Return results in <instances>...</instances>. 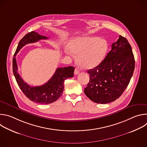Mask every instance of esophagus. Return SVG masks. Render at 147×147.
<instances>
[{
  "label": "esophagus",
  "instance_id": "obj_1",
  "mask_svg": "<svg viewBox=\"0 0 147 147\" xmlns=\"http://www.w3.org/2000/svg\"><path fill=\"white\" fill-rule=\"evenodd\" d=\"M79 70H78V69L77 68H76L75 69V70H74V74L75 75H77V74H78V73H79Z\"/></svg>",
  "mask_w": 147,
  "mask_h": 147
}]
</instances>
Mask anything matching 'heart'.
<instances>
[{
	"mask_svg": "<svg viewBox=\"0 0 147 147\" xmlns=\"http://www.w3.org/2000/svg\"><path fill=\"white\" fill-rule=\"evenodd\" d=\"M109 44L104 39L96 36H79L71 39L65 52L77 56L78 64L84 69H94L105 58Z\"/></svg>",
	"mask_w": 147,
	"mask_h": 147,
	"instance_id": "b5f03b06",
	"label": "heart"
}]
</instances>
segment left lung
<instances>
[{"mask_svg": "<svg viewBox=\"0 0 147 147\" xmlns=\"http://www.w3.org/2000/svg\"><path fill=\"white\" fill-rule=\"evenodd\" d=\"M134 67L131 47L128 40L120 35L101 63L87 71L90 82L84 88V93L97 103L115 100L128 86Z\"/></svg>", "mask_w": 147, "mask_h": 147, "instance_id": "1", "label": "left lung"}]
</instances>
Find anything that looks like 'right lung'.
<instances>
[{"instance_id": "right-lung-1", "label": "right lung", "mask_w": 147, "mask_h": 147, "mask_svg": "<svg viewBox=\"0 0 147 147\" xmlns=\"http://www.w3.org/2000/svg\"><path fill=\"white\" fill-rule=\"evenodd\" d=\"M47 39L48 38L34 31L28 32L20 40L13 59V74L20 88L30 100L40 104H49L56 101L62 95L64 90V81L73 77L74 71V67L72 66L57 68L51 78L40 86L31 87L24 82L17 71L16 55L26 44Z\"/></svg>"}]
</instances>
